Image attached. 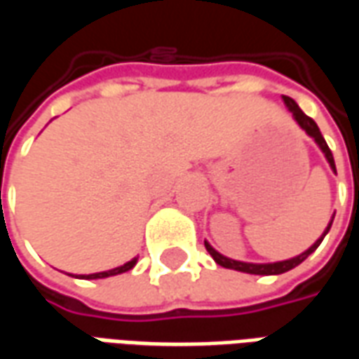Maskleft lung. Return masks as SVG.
Segmentation results:
<instances>
[{"label":"left lung","instance_id":"left-lung-1","mask_svg":"<svg viewBox=\"0 0 359 359\" xmlns=\"http://www.w3.org/2000/svg\"><path fill=\"white\" fill-rule=\"evenodd\" d=\"M283 102H285V105L288 107V111L292 113L294 121L300 125L302 130H306V134H308L309 138H313V140H316L319 149L325 154V159H327L329 165H331V169L337 172V167H334V159H332L331 149H329V146H327V142H325L323 134H321V130H319V126L316 125V121H313L311 117H308V115L298 107V103L294 102L292 97L283 95ZM332 219H334V213H332L331 221H329V225H327V229L323 231V234H321V236H319V238H317V241L313 242L308 250H306V252H302L300 256L285 259V262H275V264H248V262H236V259H231V257H225L223 254H219L217 250L213 248L208 241H205V250H208V252H210V256L215 259V264H219L221 267H226V269L242 271V273H250V275H280V273H286V271L294 269V267H296V265H300L302 262L309 256V254H313V252H316L317 246L323 242L325 234L329 233V229H331L332 225Z\"/></svg>","mask_w":359,"mask_h":359}]
</instances>
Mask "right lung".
Here are the masks:
<instances>
[{
	"label": "right lung",
	"instance_id": "right-lung-1",
	"mask_svg": "<svg viewBox=\"0 0 359 359\" xmlns=\"http://www.w3.org/2000/svg\"><path fill=\"white\" fill-rule=\"evenodd\" d=\"M138 262V257H134L130 262H126L125 265H121V267H115V269L109 271H102V273H92V275H79V278H105V277H113V275H121V273H126V271H130Z\"/></svg>",
	"mask_w": 359,
	"mask_h": 359
}]
</instances>
